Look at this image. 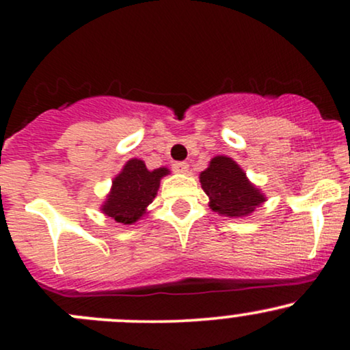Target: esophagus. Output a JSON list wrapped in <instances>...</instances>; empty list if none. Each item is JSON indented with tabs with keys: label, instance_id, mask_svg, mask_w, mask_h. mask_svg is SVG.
Segmentation results:
<instances>
[{
	"label": "esophagus",
	"instance_id": "1",
	"mask_svg": "<svg viewBox=\"0 0 350 350\" xmlns=\"http://www.w3.org/2000/svg\"><path fill=\"white\" fill-rule=\"evenodd\" d=\"M172 170H174L176 172H180V174H184V172H187L189 170V164L186 161H178L172 164Z\"/></svg>",
	"mask_w": 350,
	"mask_h": 350
}]
</instances>
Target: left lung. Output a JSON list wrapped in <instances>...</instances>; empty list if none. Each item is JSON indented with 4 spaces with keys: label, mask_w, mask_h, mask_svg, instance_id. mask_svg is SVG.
Instances as JSON below:
<instances>
[{
    "label": "left lung",
    "mask_w": 350,
    "mask_h": 350,
    "mask_svg": "<svg viewBox=\"0 0 350 350\" xmlns=\"http://www.w3.org/2000/svg\"><path fill=\"white\" fill-rule=\"evenodd\" d=\"M200 184L211 199V208L222 215L243 217L252 214L265 198L248 183L245 172L227 156H217L206 171L200 172Z\"/></svg>",
    "instance_id": "8db88e82"
}]
</instances>
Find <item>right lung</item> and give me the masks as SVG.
<instances>
[{
    "instance_id": "add662e5",
    "label": "right lung",
    "mask_w": 350,
    "mask_h": 350,
    "mask_svg": "<svg viewBox=\"0 0 350 350\" xmlns=\"http://www.w3.org/2000/svg\"><path fill=\"white\" fill-rule=\"evenodd\" d=\"M166 167L148 171L142 159H130L113 179V186L103 204V214L120 224H135L156 198L159 180L167 174Z\"/></svg>"
}]
</instances>
